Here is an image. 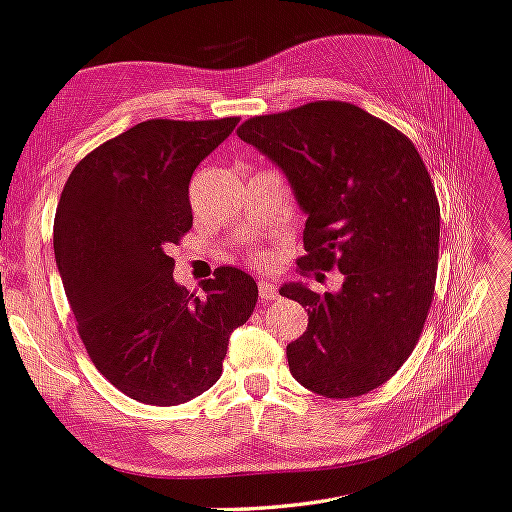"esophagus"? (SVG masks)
I'll return each mask as SVG.
<instances>
[{
  "label": "esophagus",
  "instance_id": "34e87169",
  "mask_svg": "<svg viewBox=\"0 0 512 512\" xmlns=\"http://www.w3.org/2000/svg\"><path fill=\"white\" fill-rule=\"evenodd\" d=\"M259 300L262 302H273L277 300V286L268 280L259 282Z\"/></svg>",
  "mask_w": 512,
  "mask_h": 512
}]
</instances>
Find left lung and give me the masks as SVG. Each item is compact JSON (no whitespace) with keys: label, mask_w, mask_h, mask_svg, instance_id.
Masks as SVG:
<instances>
[{"label":"left lung","mask_w":512,"mask_h":512,"mask_svg":"<svg viewBox=\"0 0 512 512\" xmlns=\"http://www.w3.org/2000/svg\"><path fill=\"white\" fill-rule=\"evenodd\" d=\"M237 134L280 167L306 215L300 271L345 275L333 293L280 288L309 311L288 369L327 398L371 392L410 358L434 295L441 210L423 159L398 129L340 100L255 116Z\"/></svg>","instance_id":"left-lung-1"}]
</instances>
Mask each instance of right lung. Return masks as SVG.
<instances>
[{
  "instance_id": "add662e5",
  "label": "right lung",
  "mask_w": 512,
  "mask_h": 512,
  "mask_svg": "<svg viewBox=\"0 0 512 512\" xmlns=\"http://www.w3.org/2000/svg\"><path fill=\"white\" fill-rule=\"evenodd\" d=\"M237 123L145 120L87 154L62 190L53 250L78 333L138 403L179 405L215 385L230 333L255 309L248 273L217 268L201 300L174 282L167 255L192 228V172Z\"/></svg>"
}]
</instances>
